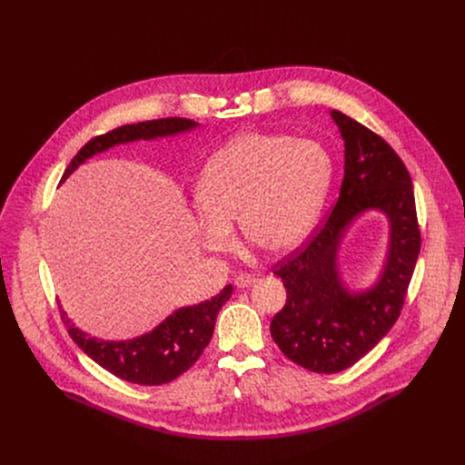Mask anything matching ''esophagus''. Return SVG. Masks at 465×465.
I'll return each instance as SVG.
<instances>
[{"label":"esophagus","mask_w":465,"mask_h":465,"mask_svg":"<svg viewBox=\"0 0 465 465\" xmlns=\"http://www.w3.org/2000/svg\"><path fill=\"white\" fill-rule=\"evenodd\" d=\"M235 285L237 287H248V285H252V283H255L257 282V276L255 274H250V272H241V274H237L235 276Z\"/></svg>","instance_id":"obj_1"}]
</instances>
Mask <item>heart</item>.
I'll return each instance as SVG.
<instances>
[{
	"label": "heart",
	"instance_id": "1",
	"mask_svg": "<svg viewBox=\"0 0 465 465\" xmlns=\"http://www.w3.org/2000/svg\"><path fill=\"white\" fill-rule=\"evenodd\" d=\"M331 173L329 153L312 140L269 132L235 136L210 158L196 185L204 246L226 250L237 219L248 242L271 253L292 250L316 223Z\"/></svg>",
	"mask_w": 465,
	"mask_h": 465
}]
</instances>
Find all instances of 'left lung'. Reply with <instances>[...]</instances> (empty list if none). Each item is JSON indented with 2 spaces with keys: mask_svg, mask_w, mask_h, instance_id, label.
I'll list each match as a JSON object with an SVG mask.
<instances>
[{
  "mask_svg": "<svg viewBox=\"0 0 465 465\" xmlns=\"http://www.w3.org/2000/svg\"><path fill=\"white\" fill-rule=\"evenodd\" d=\"M331 117L344 140V180L339 201L305 246L274 264L287 289L271 335L287 359L316 373H339L388 333L400 318L421 248L411 174L373 130L346 114ZM368 209L391 221V246L380 282L351 295L336 271V250L349 224Z\"/></svg>",
  "mask_w": 465,
  "mask_h": 465,
  "instance_id": "1",
  "label": "left lung"
}]
</instances>
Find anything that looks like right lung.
<instances>
[{
	"mask_svg": "<svg viewBox=\"0 0 465 465\" xmlns=\"http://www.w3.org/2000/svg\"><path fill=\"white\" fill-rule=\"evenodd\" d=\"M194 126L196 123L185 117H165L117 126L106 132V134L92 138L74 156L60 182L68 178L83 162L117 143L173 136ZM232 291L233 287L228 285L208 302L178 309L156 329H153L151 333L123 342H108L88 337L70 322L64 311L60 312L74 342L101 368L128 382L158 386L171 382L187 371L203 355L204 348L212 341L217 314L230 300Z\"/></svg>",
	"mask_w": 465,
	"mask_h": 465,
	"instance_id": "1",
	"label": "right lung"
}]
</instances>
